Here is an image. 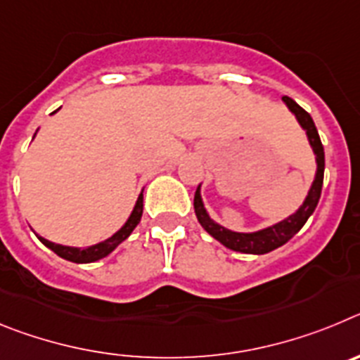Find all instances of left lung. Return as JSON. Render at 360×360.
Returning a JSON list of instances; mask_svg holds the SVG:
<instances>
[{"mask_svg":"<svg viewBox=\"0 0 360 360\" xmlns=\"http://www.w3.org/2000/svg\"><path fill=\"white\" fill-rule=\"evenodd\" d=\"M283 103L285 106L290 110L292 115L295 117V120L299 122V126L304 129L308 139V144H310L311 151L316 155V176H314V182H311L310 189H308V195L304 198V202L299 205L297 211L294 214L287 216L285 219L278 221V224H272L269 227H263L259 231L254 232H238L231 231V229L219 225L218 221L209 216L207 209L203 205L202 200V184L198 186L195 193V214L198 218L200 225H202L205 231L211 234L214 240H218L219 243L227 247L231 250H236L241 254H266L270 250L278 249L281 245L287 243L288 240L297 234L301 231L307 219L314 214L317 207V202L321 198V189H323V176H324V149L321 144L319 133H317L316 124L311 120V117L308 115L303 108L299 106L295 101H292L290 97H283Z\"/></svg>","mask_w":360,"mask_h":360,"instance_id":"left-lung-1","label":"left lung"}]
</instances>
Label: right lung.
<instances>
[{
	"label": "right lung",
	"mask_w": 360,
	"mask_h": 360,
	"mask_svg": "<svg viewBox=\"0 0 360 360\" xmlns=\"http://www.w3.org/2000/svg\"><path fill=\"white\" fill-rule=\"evenodd\" d=\"M57 111L59 110H56L53 113H57ZM142 193H144V189L141 191V195H139V198H136L135 207H133L131 214H129L128 219H126V224H124L122 227L113 234V236L106 238L104 241H98V243L90 245V247H84V249H82V247H68V245L53 243V241L46 240V238L43 236H37V238L41 240V243L46 245L50 250H53V252H56L59 257H63V259H68V262L72 263L98 262V259H103V257H106L108 254L113 252V250H115L124 240H128L129 234L135 231V227L139 225V221H141L142 218V211H144V196H142Z\"/></svg>",
	"instance_id": "1"
}]
</instances>
